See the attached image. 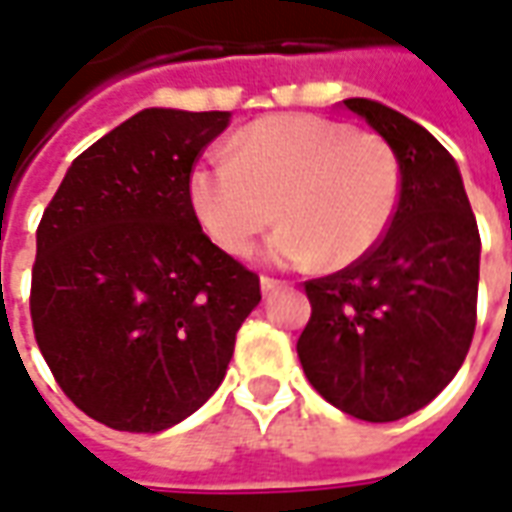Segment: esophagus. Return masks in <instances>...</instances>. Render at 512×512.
<instances>
[{
    "label": "esophagus",
    "instance_id": "obj_1",
    "mask_svg": "<svg viewBox=\"0 0 512 512\" xmlns=\"http://www.w3.org/2000/svg\"><path fill=\"white\" fill-rule=\"evenodd\" d=\"M277 288H285V282H282V279L260 277V290H263V293H271V290H277Z\"/></svg>",
    "mask_w": 512,
    "mask_h": 512
}]
</instances>
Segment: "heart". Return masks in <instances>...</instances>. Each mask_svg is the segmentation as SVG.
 I'll return each mask as SVG.
<instances>
[{
  "label": "heart",
  "mask_w": 512,
  "mask_h": 512,
  "mask_svg": "<svg viewBox=\"0 0 512 512\" xmlns=\"http://www.w3.org/2000/svg\"><path fill=\"white\" fill-rule=\"evenodd\" d=\"M400 191L389 142L304 112L257 120L238 134L233 156L208 153L189 178L202 230L230 255H246L282 219L268 244L282 266L365 260L384 241Z\"/></svg>",
  "instance_id": "b5f03b06"
}]
</instances>
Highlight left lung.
I'll use <instances>...</instances> for the list:
<instances>
[{"label": "left lung", "mask_w": 512, "mask_h": 512, "mask_svg": "<svg viewBox=\"0 0 512 512\" xmlns=\"http://www.w3.org/2000/svg\"><path fill=\"white\" fill-rule=\"evenodd\" d=\"M395 150L400 205L384 241L354 266L304 282L312 304L299 351L332 406L395 422L428 406L461 370L477 323L480 233L455 158L389 106L348 98Z\"/></svg>", "instance_id": "obj_1"}]
</instances>
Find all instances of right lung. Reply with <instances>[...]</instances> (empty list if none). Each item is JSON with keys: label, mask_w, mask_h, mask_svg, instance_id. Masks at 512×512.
<instances>
[{"label": "right lung", "mask_w": 512, "mask_h": 512, "mask_svg": "<svg viewBox=\"0 0 512 512\" xmlns=\"http://www.w3.org/2000/svg\"><path fill=\"white\" fill-rule=\"evenodd\" d=\"M230 112L145 109L73 158L38 224L29 312L87 417L158 433L219 389L260 277L202 233L191 169Z\"/></svg>", "instance_id": "add662e5"}]
</instances>
